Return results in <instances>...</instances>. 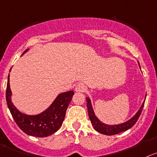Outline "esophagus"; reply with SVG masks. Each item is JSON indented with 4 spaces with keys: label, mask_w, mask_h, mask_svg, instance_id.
I'll list each match as a JSON object with an SVG mask.
<instances>
[{
    "label": "esophagus",
    "mask_w": 157,
    "mask_h": 157,
    "mask_svg": "<svg viewBox=\"0 0 157 157\" xmlns=\"http://www.w3.org/2000/svg\"><path fill=\"white\" fill-rule=\"evenodd\" d=\"M86 86L83 84V83H80L78 84H77L75 87V91L76 92H83L86 90Z\"/></svg>",
    "instance_id": "esophagus-1"
}]
</instances>
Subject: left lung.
<instances>
[{"label":"left lung","instance_id":"1","mask_svg":"<svg viewBox=\"0 0 157 157\" xmlns=\"http://www.w3.org/2000/svg\"><path fill=\"white\" fill-rule=\"evenodd\" d=\"M139 66H140V63H139ZM140 70H141V69H140ZM145 100H146V98H145ZM145 100L143 102V104H142L141 107H140V108L139 109L138 112H136V115H135L134 116L132 117L129 120H128V121H125V122L123 123H120V124H118V125H108V124H105V123L102 122V121H101V120H99V118L95 115L93 107H92L91 101H90V99L88 97L86 98L87 111H88V115L94 128L97 132H98L101 133V134L107 135V136H112V135L118 134V133L125 132L126 131V130L129 129L130 128H132V127L136 124V122L137 121V120L139 119L140 115H141L143 106H144Z\"/></svg>","mask_w":157,"mask_h":157}]
</instances>
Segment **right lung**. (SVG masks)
<instances>
[{
  "instance_id": "obj_1",
  "label": "right lung",
  "mask_w": 157,
  "mask_h": 157,
  "mask_svg": "<svg viewBox=\"0 0 157 157\" xmlns=\"http://www.w3.org/2000/svg\"><path fill=\"white\" fill-rule=\"evenodd\" d=\"M29 50V49H26L24 53ZM9 80L10 75H8L6 100L11 115L17 126L29 136L36 137H47L58 131L62 125L66 112L74 92L70 90L59 94L49 108L45 111L37 115H27L20 112L11 101L12 92L10 88Z\"/></svg>"
}]
</instances>
